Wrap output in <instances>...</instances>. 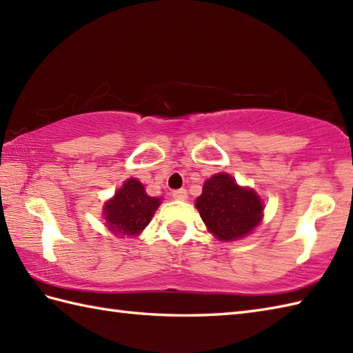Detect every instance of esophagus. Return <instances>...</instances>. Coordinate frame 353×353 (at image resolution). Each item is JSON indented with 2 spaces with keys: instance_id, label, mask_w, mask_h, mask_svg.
<instances>
[{
  "instance_id": "34e87169",
  "label": "esophagus",
  "mask_w": 353,
  "mask_h": 353,
  "mask_svg": "<svg viewBox=\"0 0 353 353\" xmlns=\"http://www.w3.org/2000/svg\"><path fill=\"white\" fill-rule=\"evenodd\" d=\"M172 197H174L176 200H186L188 199V192H186V190H176V191H172V194H171Z\"/></svg>"
}]
</instances>
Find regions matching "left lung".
<instances>
[{
	"label": "left lung",
	"instance_id": "left-lung-1",
	"mask_svg": "<svg viewBox=\"0 0 353 353\" xmlns=\"http://www.w3.org/2000/svg\"><path fill=\"white\" fill-rule=\"evenodd\" d=\"M196 208L208 229L221 241L245 236L258 226L264 209L254 191L239 188L235 179L224 172L205 182Z\"/></svg>",
	"mask_w": 353,
	"mask_h": 353
}]
</instances>
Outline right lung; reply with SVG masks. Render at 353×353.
Segmentation results:
<instances>
[{
	"label": "right lung",
	"mask_w": 353,
	"mask_h": 353,
	"mask_svg": "<svg viewBox=\"0 0 353 353\" xmlns=\"http://www.w3.org/2000/svg\"><path fill=\"white\" fill-rule=\"evenodd\" d=\"M159 205L161 199L147 196L142 183L129 179L104 206V216L114 232L134 236L150 223Z\"/></svg>",
	"instance_id": "obj_1"
}]
</instances>
